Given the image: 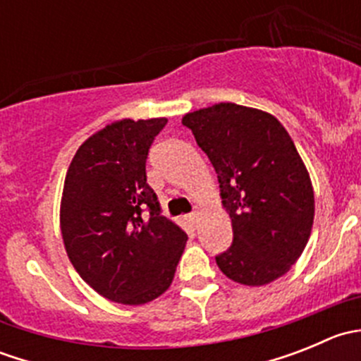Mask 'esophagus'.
Instances as JSON below:
<instances>
[{"label": "esophagus", "instance_id": "esophagus-1", "mask_svg": "<svg viewBox=\"0 0 361 361\" xmlns=\"http://www.w3.org/2000/svg\"><path fill=\"white\" fill-rule=\"evenodd\" d=\"M188 221H190L192 225H197V221H199V211H194V213H190L188 214Z\"/></svg>", "mask_w": 361, "mask_h": 361}]
</instances>
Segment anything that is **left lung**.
<instances>
[{
  "mask_svg": "<svg viewBox=\"0 0 361 361\" xmlns=\"http://www.w3.org/2000/svg\"><path fill=\"white\" fill-rule=\"evenodd\" d=\"M218 174L234 241L216 255L228 279L262 286L298 260L314 220V192L292 137L271 113L218 103L181 120Z\"/></svg>",
  "mask_w": 361,
  "mask_h": 361,
  "instance_id": "1",
  "label": "left lung"
}]
</instances>
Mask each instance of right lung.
<instances>
[{
  "label": "right lung",
  "instance_id": "obj_1",
  "mask_svg": "<svg viewBox=\"0 0 361 361\" xmlns=\"http://www.w3.org/2000/svg\"><path fill=\"white\" fill-rule=\"evenodd\" d=\"M166 123L116 120L76 150L64 180L69 260L90 288L118 304H147L166 292L187 243L147 183L148 150Z\"/></svg>",
  "mask_w": 361,
  "mask_h": 361
}]
</instances>
